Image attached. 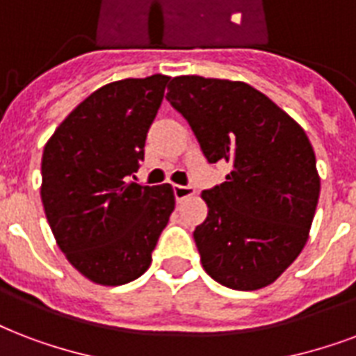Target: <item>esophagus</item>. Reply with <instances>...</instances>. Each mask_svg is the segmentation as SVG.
I'll return each mask as SVG.
<instances>
[{"label":"esophagus","mask_w":356,"mask_h":356,"mask_svg":"<svg viewBox=\"0 0 356 356\" xmlns=\"http://www.w3.org/2000/svg\"><path fill=\"white\" fill-rule=\"evenodd\" d=\"M173 194H175V200H177V202H183L184 197H188L194 194V188H192V186H186V184H173Z\"/></svg>","instance_id":"esophagus-1"}]
</instances>
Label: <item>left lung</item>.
Listing matches in <instances>:
<instances>
[{"label":"left lung","mask_w":356,"mask_h":356,"mask_svg":"<svg viewBox=\"0 0 356 356\" xmlns=\"http://www.w3.org/2000/svg\"><path fill=\"white\" fill-rule=\"evenodd\" d=\"M166 99L205 159L233 168L202 192L209 214L194 241L205 273L238 291L273 284L302 252L316 214L321 184L308 136L244 81L177 76Z\"/></svg>","instance_id":"8db88e82"}]
</instances>
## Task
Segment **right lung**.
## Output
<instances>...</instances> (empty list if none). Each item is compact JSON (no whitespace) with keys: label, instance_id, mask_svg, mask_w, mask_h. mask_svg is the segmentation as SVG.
<instances>
[{"label":"right lung","instance_id":"obj_1","mask_svg":"<svg viewBox=\"0 0 356 356\" xmlns=\"http://www.w3.org/2000/svg\"><path fill=\"white\" fill-rule=\"evenodd\" d=\"M170 76L127 78L91 93L42 153L40 197L70 265L100 286L140 278L175 209L172 184L134 177Z\"/></svg>","mask_w":356,"mask_h":356}]
</instances>
